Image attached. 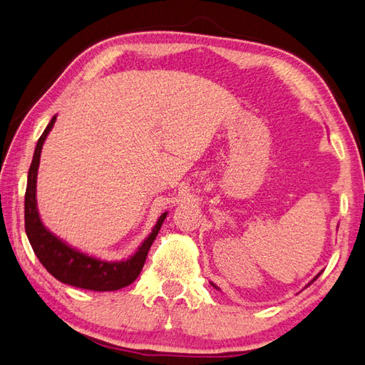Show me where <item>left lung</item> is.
I'll list each match as a JSON object with an SVG mask.
<instances>
[{"label": "left lung", "mask_w": 365, "mask_h": 365, "mask_svg": "<svg viewBox=\"0 0 365 365\" xmlns=\"http://www.w3.org/2000/svg\"><path fill=\"white\" fill-rule=\"evenodd\" d=\"M319 277H320V273H319V274H317V277H315V278H314V279H312V281H311V282H309V284H307V286H306V287H309V286H311V284H312V282H314V281H315V279H317V278H319ZM210 284H212V282H210ZM212 286H214V287H215V289H218V287H217V286H215V284H212Z\"/></svg>", "instance_id": "left-lung-1"}]
</instances>
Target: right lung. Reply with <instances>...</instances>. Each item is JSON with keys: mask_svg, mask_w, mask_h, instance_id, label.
Segmentation results:
<instances>
[{"mask_svg": "<svg viewBox=\"0 0 365 365\" xmlns=\"http://www.w3.org/2000/svg\"><path fill=\"white\" fill-rule=\"evenodd\" d=\"M54 121L56 115L45 128L43 134L40 135L36 145L34 158H32L28 172L26 195H24V230H26L29 244L45 269L56 279L63 282V284L75 286L79 289L96 290V292H109V290H118L121 287H126L131 282H134L135 278L140 274L142 267L145 261H147L150 247L155 242L160 226L165 220L167 212L158 218V223L155 225L150 236L142 242L139 250L131 257L126 259V261H101V259L81 253V251L71 248L59 237H56L51 231L45 228V225L40 220L36 200L40 153H42L46 135L50 134L51 128L54 126Z\"/></svg>", "mask_w": 365, "mask_h": 365, "instance_id": "right-lung-1", "label": "right lung"}]
</instances>
